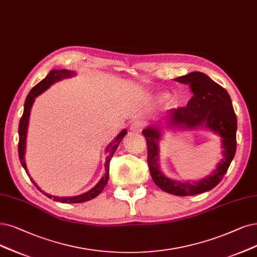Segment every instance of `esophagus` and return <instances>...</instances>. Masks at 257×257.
<instances>
[{
	"mask_svg": "<svg viewBox=\"0 0 257 257\" xmlns=\"http://www.w3.org/2000/svg\"><path fill=\"white\" fill-rule=\"evenodd\" d=\"M145 127V123H143L142 121H140V120H136V121H133L132 122V124H131V127H130V130L132 131V132H141L142 131V128Z\"/></svg>",
	"mask_w": 257,
	"mask_h": 257,
	"instance_id": "34e87169",
	"label": "esophagus"
}]
</instances>
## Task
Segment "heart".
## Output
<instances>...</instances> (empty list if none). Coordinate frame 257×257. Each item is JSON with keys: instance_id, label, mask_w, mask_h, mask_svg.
Segmentation results:
<instances>
[{"instance_id": "obj_1", "label": "heart", "mask_w": 257, "mask_h": 257, "mask_svg": "<svg viewBox=\"0 0 257 257\" xmlns=\"http://www.w3.org/2000/svg\"><path fill=\"white\" fill-rule=\"evenodd\" d=\"M168 96H167V94H163V95H161V99H166Z\"/></svg>"}]
</instances>
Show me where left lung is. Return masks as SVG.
I'll list each match as a JSON object with an SVG mask.
<instances>
[{
    "label": "left lung",
    "mask_w": 257,
    "mask_h": 257,
    "mask_svg": "<svg viewBox=\"0 0 257 257\" xmlns=\"http://www.w3.org/2000/svg\"><path fill=\"white\" fill-rule=\"evenodd\" d=\"M176 81L189 84L193 91V97L187 106L170 110L171 123L188 128L206 125L222 138L223 158L218 163L216 171L202 180L192 183L171 180L163 175L159 168L158 140L160 132L158 127L153 125L145 128L142 134L147 139L148 164L154 182L167 193L176 196H192L216 187L227 173L236 152L237 119L228 91L206 74L193 71L176 78Z\"/></svg>",
    "instance_id": "1"
}]
</instances>
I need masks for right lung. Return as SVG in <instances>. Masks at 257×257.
Segmentation results:
<instances>
[{
    "instance_id": "obj_1",
    "label": "right lung",
    "mask_w": 257,
    "mask_h": 257,
    "mask_svg": "<svg viewBox=\"0 0 257 257\" xmlns=\"http://www.w3.org/2000/svg\"><path fill=\"white\" fill-rule=\"evenodd\" d=\"M75 75L74 71L71 70H67V69H53L49 71V74L46 76V78H44L42 81L39 82V83L34 86L32 88V90L29 91V94L25 100V104H24V111L23 115L21 117V120H20V124H19V146H18V150H19V158L20 161H21L22 166L25 170V172L27 173V175L29 176L27 168H26V163H25V159H24V154H25V142H26V133H27V126H28V120H29V115H30V108L33 106V103L35 101V98L38 97L40 94H42L44 90H46L51 84H54L55 82L64 79V78H69L73 77ZM126 130H123L120 134L112 140L109 146L106 149V153L107 156L105 158V174L104 176L101 178V180L97 183V186H95L93 189L89 190L88 192L82 194V195H78V196L75 197H57V196H53V195H49L47 193H45L44 191L41 190L37 184L35 183V181L30 178V180L33 181V183L38 188L39 191L42 192L44 195L50 199H53L55 201H61L63 203H79V202H84L87 200L93 199L95 197H97L98 195L102 192V190L104 189V187L106 186V183L108 181V177H109V162L111 157L114 156V154L119 146V143L121 142L122 138L125 136L126 134ZM30 177V176H29Z\"/></svg>"
}]
</instances>
